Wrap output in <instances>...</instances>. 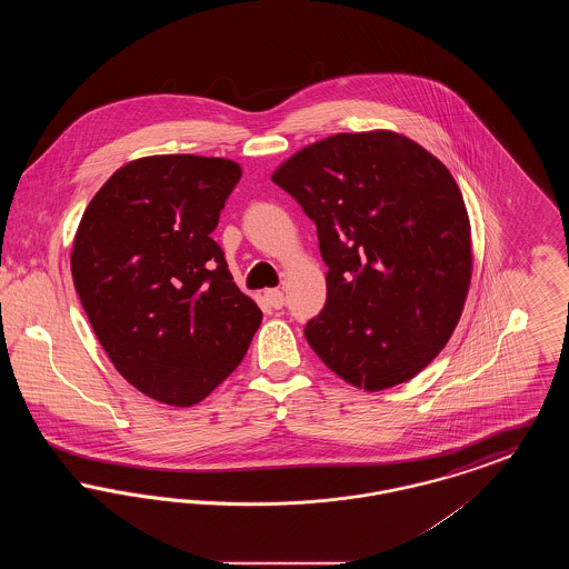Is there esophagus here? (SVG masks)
I'll list each match as a JSON object with an SVG mask.
<instances>
[{"instance_id":"obj_1","label":"esophagus","mask_w":569,"mask_h":569,"mask_svg":"<svg viewBox=\"0 0 569 569\" xmlns=\"http://www.w3.org/2000/svg\"><path fill=\"white\" fill-rule=\"evenodd\" d=\"M264 297H267V300L271 302L274 309H281V307H283V300H286V298H283V292H281V290L272 288V290H267V292H264Z\"/></svg>"}]
</instances>
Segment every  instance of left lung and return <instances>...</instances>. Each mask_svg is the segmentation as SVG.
Segmentation results:
<instances>
[{
  "label": "left lung",
  "instance_id": "left-lung-1",
  "mask_svg": "<svg viewBox=\"0 0 569 569\" xmlns=\"http://www.w3.org/2000/svg\"><path fill=\"white\" fill-rule=\"evenodd\" d=\"M272 181L318 228L326 305L305 326L328 369L369 392L418 376L459 325L471 228L450 170L395 132L337 134Z\"/></svg>",
  "mask_w": 569,
  "mask_h": 569
}]
</instances>
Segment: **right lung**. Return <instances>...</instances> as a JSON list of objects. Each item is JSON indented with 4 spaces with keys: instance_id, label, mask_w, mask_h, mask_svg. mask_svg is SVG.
<instances>
[{
    "instance_id": "1",
    "label": "right lung",
    "mask_w": 569,
    "mask_h": 569,
    "mask_svg": "<svg viewBox=\"0 0 569 569\" xmlns=\"http://www.w3.org/2000/svg\"><path fill=\"white\" fill-rule=\"evenodd\" d=\"M223 158L151 156L93 196L72 247V279L114 369L168 406L200 403L262 322L209 237L241 179Z\"/></svg>"
}]
</instances>
